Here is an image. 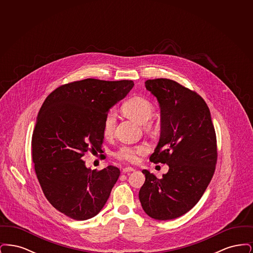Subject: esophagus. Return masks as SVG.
<instances>
[{
	"instance_id": "1",
	"label": "esophagus",
	"mask_w": 253,
	"mask_h": 253,
	"mask_svg": "<svg viewBox=\"0 0 253 253\" xmlns=\"http://www.w3.org/2000/svg\"><path fill=\"white\" fill-rule=\"evenodd\" d=\"M131 171H134V169L132 167H126V168L122 169L123 173H127V172H131Z\"/></svg>"
}]
</instances>
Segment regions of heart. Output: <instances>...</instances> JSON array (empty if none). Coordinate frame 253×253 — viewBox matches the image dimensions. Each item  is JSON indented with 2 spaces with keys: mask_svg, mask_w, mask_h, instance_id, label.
Segmentation results:
<instances>
[{
  "mask_svg": "<svg viewBox=\"0 0 253 253\" xmlns=\"http://www.w3.org/2000/svg\"><path fill=\"white\" fill-rule=\"evenodd\" d=\"M123 113L132 119L133 121H137L139 123H145L148 121L153 114V105L152 103L142 96H133L129 98L123 105H122ZM116 126V113L114 110H110L105 115L103 124H102V131L105 135H110L114 132ZM146 148L144 146H130V145H122L119 148V150L115 153L117 158L127 161L130 163H134L138 156L144 153Z\"/></svg>",
  "mask_w": 253,
  "mask_h": 253,
  "instance_id": "b5f03b06",
  "label": "heart"
}]
</instances>
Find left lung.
I'll use <instances>...</instances> for the list:
<instances>
[{
  "instance_id": "8db88e82",
  "label": "left lung",
  "mask_w": 253,
  "mask_h": 253,
  "mask_svg": "<svg viewBox=\"0 0 253 253\" xmlns=\"http://www.w3.org/2000/svg\"><path fill=\"white\" fill-rule=\"evenodd\" d=\"M145 87L157 97L161 113L160 138L150 160L166 163L169 170L161 179L142 170L139 200L149 216L170 220L192 210L211 180L216 135L210 109L197 93L168 79L148 80Z\"/></svg>"
}]
</instances>
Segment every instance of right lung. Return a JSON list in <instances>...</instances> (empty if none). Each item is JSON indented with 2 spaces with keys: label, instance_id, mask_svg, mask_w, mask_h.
I'll return each instance as SVG.
<instances>
[{
  "label": "right lung",
  "instance_id": "obj_1",
  "mask_svg": "<svg viewBox=\"0 0 253 253\" xmlns=\"http://www.w3.org/2000/svg\"><path fill=\"white\" fill-rule=\"evenodd\" d=\"M132 86V81L86 79L58 87L41 107L32 135L37 178L50 204L66 216L90 219L107 202L120 169L92 170L82 158L101 150L105 115Z\"/></svg>",
  "mask_w": 253,
  "mask_h": 253
}]
</instances>
